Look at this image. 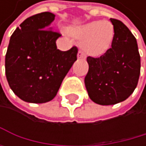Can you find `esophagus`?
I'll return each instance as SVG.
<instances>
[{
  "mask_svg": "<svg viewBox=\"0 0 146 146\" xmlns=\"http://www.w3.org/2000/svg\"><path fill=\"white\" fill-rule=\"evenodd\" d=\"M77 57H78V58H79V59H85V58H86L85 54H84L81 51H79V52H78Z\"/></svg>",
  "mask_w": 146,
  "mask_h": 146,
  "instance_id": "1",
  "label": "esophagus"
}]
</instances>
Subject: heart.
<instances>
[{
	"label": "heart",
	"mask_w": 146,
	"mask_h": 146,
	"mask_svg": "<svg viewBox=\"0 0 146 146\" xmlns=\"http://www.w3.org/2000/svg\"><path fill=\"white\" fill-rule=\"evenodd\" d=\"M71 33L81 39L80 46L85 53L100 57L108 52L114 38V28L107 21H93L72 28Z\"/></svg>",
	"instance_id": "heart-1"
}]
</instances>
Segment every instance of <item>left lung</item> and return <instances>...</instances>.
Wrapping results in <instances>:
<instances>
[{"mask_svg":"<svg viewBox=\"0 0 146 146\" xmlns=\"http://www.w3.org/2000/svg\"><path fill=\"white\" fill-rule=\"evenodd\" d=\"M114 27L111 48L100 58L88 57L85 86L89 98L100 105L125 101L135 90L140 74L137 43L119 20L110 19Z\"/></svg>","mask_w":146,"mask_h":146,"instance_id":"1","label":"left lung"}]
</instances>
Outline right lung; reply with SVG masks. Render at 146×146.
I'll return each instance as SVG.
<instances>
[{"label": "right lung", "instance_id": "1", "mask_svg": "<svg viewBox=\"0 0 146 146\" xmlns=\"http://www.w3.org/2000/svg\"><path fill=\"white\" fill-rule=\"evenodd\" d=\"M54 19L51 12L32 15L10 37L5 58L6 77L15 94L26 102L52 101L77 60L76 47L66 52L57 48L61 35L51 31Z\"/></svg>", "mask_w": 146, "mask_h": 146}]
</instances>
